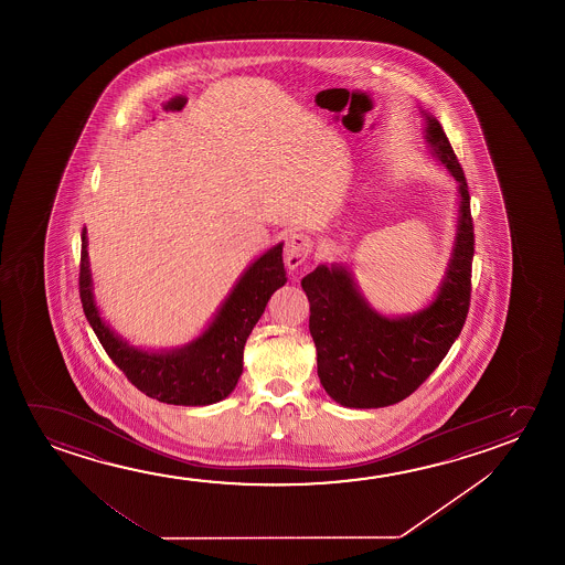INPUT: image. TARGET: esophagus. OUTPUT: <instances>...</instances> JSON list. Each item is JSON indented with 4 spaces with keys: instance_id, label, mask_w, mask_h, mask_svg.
Segmentation results:
<instances>
[{
    "instance_id": "1",
    "label": "esophagus",
    "mask_w": 565,
    "mask_h": 565,
    "mask_svg": "<svg viewBox=\"0 0 565 565\" xmlns=\"http://www.w3.org/2000/svg\"><path fill=\"white\" fill-rule=\"evenodd\" d=\"M311 252H313V241L309 236L303 235V233L289 235L286 241V248H284L287 268L296 269L297 266H301Z\"/></svg>"
}]
</instances>
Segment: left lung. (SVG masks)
<instances>
[{
	"mask_svg": "<svg viewBox=\"0 0 565 565\" xmlns=\"http://www.w3.org/2000/svg\"><path fill=\"white\" fill-rule=\"evenodd\" d=\"M425 115L428 152L458 182V218L450 260L433 301L408 315H383L360 291L347 264H319L301 279L317 374L342 407H390L408 397L448 354L468 317L473 221L466 175L443 125Z\"/></svg>",
	"mask_w": 565,
	"mask_h": 565,
	"instance_id": "left-lung-1",
	"label": "left lung"
}]
</instances>
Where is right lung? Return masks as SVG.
<instances>
[{
	"label": "right lung",
	"instance_id": "1",
	"mask_svg": "<svg viewBox=\"0 0 565 565\" xmlns=\"http://www.w3.org/2000/svg\"><path fill=\"white\" fill-rule=\"evenodd\" d=\"M284 243L271 246L244 269L200 337L182 347H135L102 317L87 256V231H82L79 297L86 319L105 352L148 397L183 407H205L226 399L243 374L244 344L260 319L271 294L286 286Z\"/></svg>",
	"mask_w": 565,
	"mask_h": 565
}]
</instances>
